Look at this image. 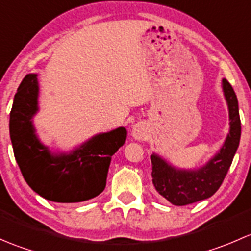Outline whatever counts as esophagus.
<instances>
[{
  "instance_id": "34e87169",
  "label": "esophagus",
  "mask_w": 251,
  "mask_h": 251,
  "mask_svg": "<svg viewBox=\"0 0 251 251\" xmlns=\"http://www.w3.org/2000/svg\"><path fill=\"white\" fill-rule=\"evenodd\" d=\"M147 135H148V131H147V127L144 124L138 123V124H135V125H133L132 136L135 140H137V141L144 140V138L147 137Z\"/></svg>"
}]
</instances>
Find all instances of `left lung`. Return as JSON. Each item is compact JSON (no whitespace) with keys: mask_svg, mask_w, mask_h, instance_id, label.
I'll return each instance as SVG.
<instances>
[{"mask_svg":"<svg viewBox=\"0 0 251 251\" xmlns=\"http://www.w3.org/2000/svg\"><path fill=\"white\" fill-rule=\"evenodd\" d=\"M225 97L229 110V133L219 153L198 170H179L153 154L151 177L156 192L171 204H193L216 193L229 170L240 141V118L238 100L231 83L222 80Z\"/></svg>","mask_w":251,"mask_h":251,"instance_id":"obj_1","label":"left lung"}]
</instances>
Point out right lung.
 Listing matches in <instances>:
<instances>
[{"label":"right lung","mask_w":251,"mask_h":251,"mask_svg":"<svg viewBox=\"0 0 251 251\" xmlns=\"http://www.w3.org/2000/svg\"><path fill=\"white\" fill-rule=\"evenodd\" d=\"M37 96V76L26 75L14 96L9 118V135L23 177L32 191L55 203L95 198L105 188L111 156L125 143V127L100 133L70 154H50L32 126Z\"/></svg>","instance_id":"add662e5"}]
</instances>
